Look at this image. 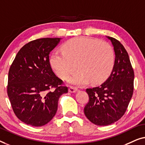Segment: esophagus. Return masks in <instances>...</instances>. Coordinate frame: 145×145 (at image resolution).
I'll list each match as a JSON object with an SVG mask.
<instances>
[{
  "instance_id": "obj_1",
  "label": "esophagus",
  "mask_w": 145,
  "mask_h": 145,
  "mask_svg": "<svg viewBox=\"0 0 145 145\" xmlns=\"http://www.w3.org/2000/svg\"><path fill=\"white\" fill-rule=\"evenodd\" d=\"M68 91H69V92L74 93L77 91V88H76V87H75L70 86V88H69V89H68Z\"/></svg>"
}]
</instances>
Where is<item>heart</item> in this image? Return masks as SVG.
<instances>
[{
	"label": "heart",
	"instance_id": "b5f03b06",
	"mask_svg": "<svg viewBox=\"0 0 145 145\" xmlns=\"http://www.w3.org/2000/svg\"><path fill=\"white\" fill-rule=\"evenodd\" d=\"M115 54L109 43L88 37L73 38L55 50L50 58L54 72L65 79L75 69L77 71L68 78L72 84L83 85L91 81L99 83L107 79L113 70Z\"/></svg>",
	"mask_w": 145,
	"mask_h": 145
}]
</instances>
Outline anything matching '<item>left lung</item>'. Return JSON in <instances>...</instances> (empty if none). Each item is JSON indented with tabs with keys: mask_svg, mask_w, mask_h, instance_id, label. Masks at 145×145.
Wrapping results in <instances>:
<instances>
[{
	"mask_svg": "<svg viewBox=\"0 0 145 145\" xmlns=\"http://www.w3.org/2000/svg\"><path fill=\"white\" fill-rule=\"evenodd\" d=\"M106 37L116 55L112 72L100 86L86 89L89 101L84 108L89 121L102 126L114 123L123 116L133 93L134 72L128 53L119 40Z\"/></svg>",
	"mask_w": 145,
	"mask_h": 145,
	"instance_id": "obj_1",
	"label": "left lung"
}]
</instances>
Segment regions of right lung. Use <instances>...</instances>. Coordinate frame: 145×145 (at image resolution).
<instances>
[{
	"label": "right lung",
	"mask_w": 145,
	"mask_h": 145,
	"mask_svg": "<svg viewBox=\"0 0 145 145\" xmlns=\"http://www.w3.org/2000/svg\"><path fill=\"white\" fill-rule=\"evenodd\" d=\"M60 39L30 41L19 50L10 68L8 96L14 114L27 125L40 127L48 123L56 113L59 98L68 91L49 62L50 52Z\"/></svg>",
	"instance_id": "1"
}]
</instances>
